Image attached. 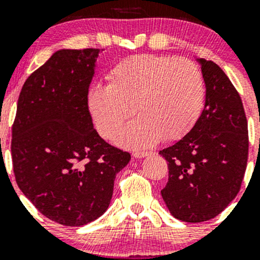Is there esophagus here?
Listing matches in <instances>:
<instances>
[{
	"mask_svg": "<svg viewBox=\"0 0 260 260\" xmlns=\"http://www.w3.org/2000/svg\"><path fill=\"white\" fill-rule=\"evenodd\" d=\"M150 154V151H145V150H139V151H134L133 153V156L137 157V159H140V157H144V156H148V155Z\"/></svg>",
	"mask_w": 260,
	"mask_h": 260,
	"instance_id": "esophagus-1",
	"label": "esophagus"
}]
</instances>
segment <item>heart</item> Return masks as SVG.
Returning a JSON list of instances; mask_svg holds the SVG:
<instances>
[{"label": "heart", "instance_id": "obj_1", "mask_svg": "<svg viewBox=\"0 0 260 260\" xmlns=\"http://www.w3.org/2000/svg\"><path fill=\"white\" fill-rule=\"evenodd\" d=\"M107 85L89 89L86 103L98 131L111 140L136 111L118 143L133 148L181 139L192 129L204 103L201 68L188 58L134 55L106 74Z\"/></svg>", "mask_w": 260, "mask_h": 260}]
</instances>
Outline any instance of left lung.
Wrapping results in <instances>:
<instances>
[{"instance_id": "left-lung-1", "label": "left lung", "mask_w": 260, "mask_h": 260, "mask_svg": "<svg viewBox=\"0 0 260 260\" xmlns=\"http://www.w3.org/2000/svg\"><path fill=\"white\" fill-rule=\"evenodd\" d=\"M199 62L207 86L204 110L183 138L159 153L169 168L161 196L170 213L186 222L219 215L240 192L248 160V124L240 94L216 63Z\"/></svg>"}]
</instances>
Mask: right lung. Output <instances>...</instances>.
<instances>
[{
    "instance_id": "1",
    "label": "right lung",
    "mask_w": 260,
    "mask_h": 260,
    "mask_svg": "<svg viewBox=\"0 0 260 260\" xmlns=\"http://www.w3.org/2000/svg\"><path fill=\"white\" fill-rule=\"evenodd\" d=\"M104 50H59L23 85L12 126L16 182L43 215L83 226L103 215L131 154L92 127L86 96Z\"/></svg>"
}]
</instances>
